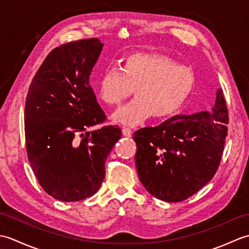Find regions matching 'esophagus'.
<instances>
[{
  "label": "esophagus",
  "mask_w": 249,
  "mask_h": 249,
  "mask_svg": "<svg viewBox=\"0 0 249 249\" xmlns=\"http://www.w3.org/2000/svg\"><path fill=\"white\" fill-rule=\"evenodd\" d=\"M131 133H133V131H131V129L128 128V127H123V128H122V134H123V136H125V137L131 136Z\"/></svg>",
  "instance_id": "esophagus-1"
}]
</instances>
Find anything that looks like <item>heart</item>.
Masks as SVG:
<instances>
[{
  "instance_id": "1",
  "label": "heart",
  "mask_w": 249,
  "mask_h": 249,
  "mask_svg": "<svg viewBox=\"0 0 249 249\" xmlns=\"http://www.w3.org/2000/svg\"><path fill=\"white\" fill-rule=\"evenodd\" d=\"M195 77L190 68L170 57L136 52L100 77L97 93L110 107H119L135 89L137 98L114 115L122 124L134 126L151 118L177 113L193 91Z\"/></svg>"
}]
</instances>
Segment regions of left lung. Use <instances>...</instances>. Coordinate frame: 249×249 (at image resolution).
<instances>
[{"mask_svg":"<svg viewBox=\"0 0 249 249\" xmlns=\"http://www.w3.org/2000/svg\"><path fill=\"white\" fill-rule=\"evenodd\" d=\"M223 89L211 111L176 115L134 133L140 182L155 198L181 202L208 184L219 167L228 135Z\"/></svg>","mask_w":249,"mask_h":249,"instance_id":"obj_1","label":"left lung"}]
</instances>
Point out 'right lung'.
I'll return each instance as SVG.
<instances>
[{"mask_svg":"<svg viewBox=\"0 0 249 249\" xmlns=\"http://www.w3.org/2000/svg\"><path fill=\"white\" fill-rule=\"evenodd\" d=\"M103 46L98 38H86L56 47L26 95L25 146L32 170L47 194L64 202L97 193L105 162L122 136L118 125L87 130L106 121L89 82Z\"/></svg>","mask_w":249,"mask_h":249,"instance_id":"add662e5","label":"right lung"}]
</instances>
